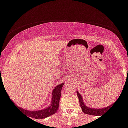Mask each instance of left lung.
I'll return each mask as SVG.
<instances>
[{
	"mask_svg": "<svg viewBox=\"0 0 128 128\" xmlns=\"http://www.w3.org/2000/svg\"><path fill=\"white\" fill-rule=\"evenodd\" d=\"M76 94H77V96L78 97V99H79V102L80 105V107L82 108V111L84 112L86 114H88V115H95V116H101L102 115L103 113L104 112L107 110L111 106H112L113 104H112L110 106H108L106 108H101V109H95V108H89L88 106L84 104V102H83L82 97L81 96V95H80V93L78 92H76Z\"/></svg>",
	"mask_w": 128,
	"mask_h": 128,
	"instance_id": "left-lung-1",
	"label": "left lung"
}]
</instances>
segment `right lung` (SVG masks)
<instances>
[{
  "label": "right lung",
  "instance_id": "add662e5",
  "mask_svg": "<svg viewBox=\"0 0 128 128\" xmlns=\"http://www.w3.org/2000/svg\"><path fill=\"white\" fill-rule=\"evenodd\" d=\"M64 84V83L60 84L59 85L56 86V87L53 89V93H52V104L49 107L46 108L39 111H28L18 107L16 105L15 106L17 107V108H18V110L24 112L26 116H28L27 117L28 118H35V119H42L44 118L50 116V115L55 114L58 109L59 100L61 96V90Z\"/></svg>",
  "mask_w": 128,
  "mask_h": 128
}]
</instances>
